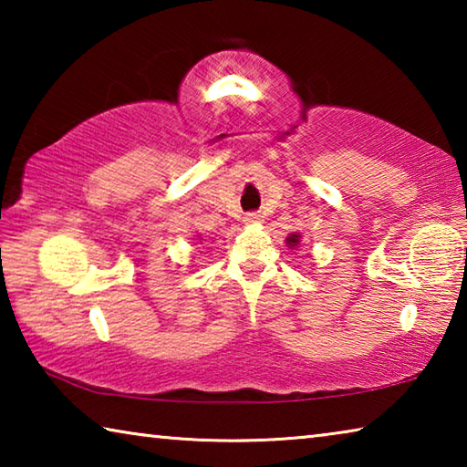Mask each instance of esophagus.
<instances>
[{"mask_svg":"<svg viewBox=\"0 0 467 467\" xmlns=\"http://www.w3.org/2000/svg\"><path fill=\"white\" fill-rule=\"evenodd\" d=\"M262 220V214L259 212H249L247 216H244V223H259Z\"/></svg>","mask_w":467,"mask_h":467,"instance_id":"obj_1","label":"esophagus"}]
</instances>
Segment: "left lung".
<instances>
[{"label": "left lung", "instance_id": "8db88e82", "mask_svg": "<svg viewBox=\"0 0 467 467\" xmlns=\"http://www.w3.org/2000/svg\"><path fill=\"white\" fill-rule=\"evenodd\" d=\"M288 243H298V236H296V234H292V236H288Z\"/></svg>", "mask_w": 467, "mask_h": 467}]
</instances>
